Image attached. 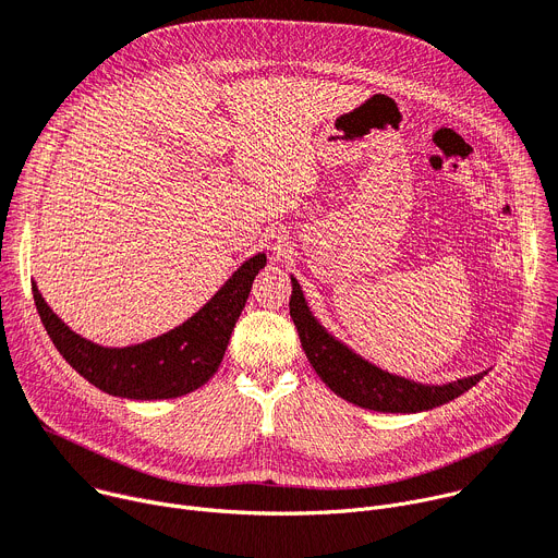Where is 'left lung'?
I'll return each mask as SVG.
<instances>
[{
    "label": "left lung",
    "mask_w": 558,
    "mask_h": 558,
    "mask_svg": "<svg viewBox=\"0 0 558 558\" xmlns=\"http://www.w3.org/2000/svg\"><path fill=\"white\" fill-rule=\"evenodd\" d=\"M291 287L289 314L312 367L333 393L359 404V408L387 414H414L434 410L438 404L459 398L472 389L487 374L483 372L440 387L418 385L408 378L391 376L359 359L356 353H351L344 344L331 338L312 316L295 278H291Z\"/></svg>",
    "instance_id": "1"
}]
</instances>
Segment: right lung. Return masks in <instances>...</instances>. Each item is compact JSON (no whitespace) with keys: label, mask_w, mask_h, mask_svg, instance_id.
I'll return each mask as SVG.
<instances>
[{"label":"right lung","mask_w":558,"mask_h":558,"mask_svg":"<svg viewBox=\"0 0 558 558\" xmlns=\"http://www.w3.org/2000/svg\"><path fill=\"white\" fill-rule=\"evenodd\" d=\"M265 263V253L253 256L184 325L126 349L99 347L80 338L48 310L37 287H33V298L48 338L64 361L97 389L135 400L178 398L202 387L218 372L253 278Z\"/></svg>","instance_id":"add662e5"}]
</instances>
